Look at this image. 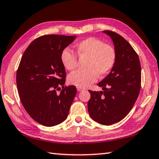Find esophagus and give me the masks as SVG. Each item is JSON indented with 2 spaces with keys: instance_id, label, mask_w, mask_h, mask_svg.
I'll list each match as a JSON object with an SVG mask.
<instances>
[{
  "instance_id": "1",
  "label": "esophagus",
  "mask_w": 159,
  "mask_h": 159,
  "mask_svg": "<svg viewBox=\"0 0 159 159\" xmlns=\"http://www.w3.org/2000/svg\"><path fill=\"white\" fill-rule=\"evenodd\" d=\"M83 90H84V89H83V88H82L77 87V90H78V91H79V92H80V91H83Z\"/></svg>"
}]
</instances>
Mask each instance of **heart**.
I'll return each mask as SVG.
<instances>
[{
    "label": "heart",
    "mask_w": 159,
    "mask_h": 159,
    "mask_svg": "<svg viewBox=\"0 0 159 159\" xmlns=\"http://www.w3.org/2000/svg\"><path fill=\"white\" fill-rule=\"evenodd\" d=\"M79 58H87L83 71L73 72L68 76V83L79 88H85L95 82L98 76L103 77L111 71L116 61V52L111 45L104 43L94 37L87 38L76 45ZM63 66L69 71L77 67L78 58L68 48L61 53Z\"/></svg>",
    "instance_id": "heart-1"
}]
</instances>
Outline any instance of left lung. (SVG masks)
I'll use <instances>...</instances> for the list:
<instances>
[{"instance_id": "8db88e82", "label": "left lung", "mask_w": 159, "mask_h": 159, "mask_svg": "<svg viewBox=\"0 0 159 159\" xmlns=\"http://www.w3.org/2000/svg\"><path fill=\"white\" fill-rule=\"evenodd\" d=\"M103 32L114 43L116 61L98 84L103 90H89L88 109L95 121L109 125L124 118L135 103L141 88V66L138 54L124 38L111 31Z\"/></svg>"}]
</instances>
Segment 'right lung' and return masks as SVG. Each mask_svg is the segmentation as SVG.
<instances>
[{"mask_svg": "<svg viewBox=\"0 0 159 159\" xmlns=\"http://www.w3.org/2000/svg\"><path fill=\"white\" fill-rule=\"evenodd\" d=\"M75 39L42 36L31 43L21 57L16 77L19 95L29 115L43 125L52 127L66 120L76 96L74 85H64L66 71L61 61V52Z\"/></svg>", "mask_w": 159, "mask_h": 159, "instance_id": "obj_1", "label": "right lung"}]
</instances>
